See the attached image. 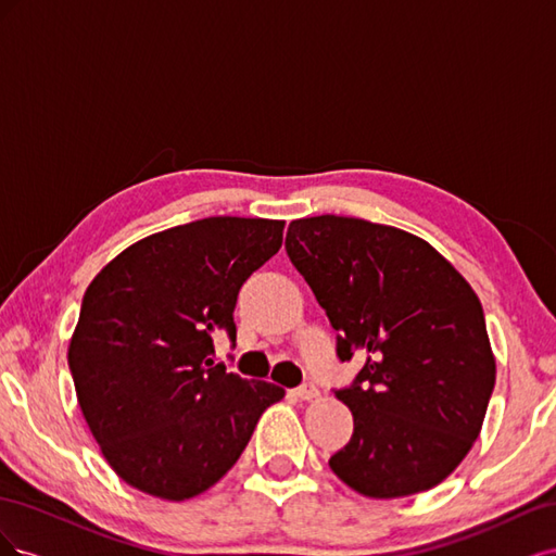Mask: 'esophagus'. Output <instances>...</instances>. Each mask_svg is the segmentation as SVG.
I'll use <instances>...</instances> for the list:
<instances>
[{
	"label": "esophagus",
	"mask_w": 556,
	"mask_h": 556,
	"mask_svg": "<svg viewBox=\"0 0 556 556\" xmlns=\"http://www.w3.org/2000/svg\"><path fill=\"white\" fill-rule=\"evenodd\" d=\"M294 394H296L301 401H313V399H317V396H319V390H317V387H315L313 382H306V384L296 387Z\"/></svg>",
	"instance_id": "obj_1"
}]
</instances>
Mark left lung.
Returning a JSON list of instances; mask_svg holds the SVG:
<instances>
[{"instance_id":"left-lung-1","label":"left lung","mask_w":556,"mask_h":556,"mask_svg":"<svg viewBox=\"0 0 556 556\" xmlns=\"http://www.w3.org/2000/svg\"><path fill=\"white\" fill-rule=\"evenodd\" d=\"M285 250L339 331L336 355L364 357L336 392L355 431L333 473L368 498L443 482L480 435L496 382L473 288L425 239L359 217L292 220Z\"/></svg>"}]
</instances>
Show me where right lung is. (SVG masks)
Returning a JSON list of instances; mask_svg holds the SVG:
<instances>
[{"label": "right lung", "mask_w": 556, "mask_h": 556, "mask_svg": "<svg viewBox=\"0 0 556 556\" xmlns=\"http://www.w3.org/2000/svg\"><path fill=\"white\" fill-rule=\"evenodd\" d=\"M282 229L204 217L129 245L88 285L66 357L90 433L134 490L166 501L206 492L285 396L211 359L217 333L237 341L241 285L280 250Z\"/></svg>", "instance_id": "add662e5"}]
</instances>
